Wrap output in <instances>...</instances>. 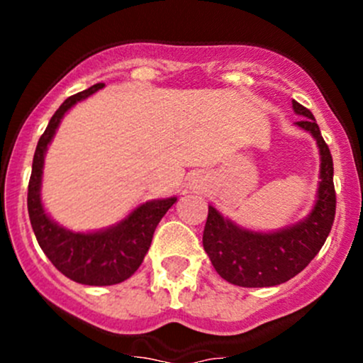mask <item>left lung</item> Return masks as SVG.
I'll use <instances>...</instances> for the list:
<instances>
[{"label": "left lung", "instance_id": "8db88e82", "mask_svg": "<svg viewBox=\"0 0 363 363\" xmlns=\"http://www.w3.org/2000/svg\"><path fill=\"white\" fill-rule=\"evenodd\" d=\"M294 111L303 116L302 121H296V126L309 131L320 149V182L316 203L309 216L283 230L263 233L235 225L208 205L203 250L216 272L237 286L265 288L290 281L320 252L334 225L335 189L330 149L311 111L295 100Z\"/></svg>", "mask_w": 363, "mask_h": 363}]
</instances>
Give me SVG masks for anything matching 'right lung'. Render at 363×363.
Listing matches in <instances>:
<instances>
[{
    "label": "right lung",
    "mask_w": 363,
    "mask_h": 363,
    "mask_svg": "<svg viewBox=\"0 0 363 363\" xmlns=\"http://www.w3.org/2000/svg\"><path fill=\"white\" fill-rule=\"evenodd\" d=\"M104 86L105 84L101 82L94 84L89 89L67 98L50 117L33 156V170L28 186L29 221L40 247L61 274L87 286H111L133 276L151 247L152 235L161 218L177 202V196L149 200L133 208L117 225L87 233L67 230L45 212L40 199V188L47 147L65 113Z\"/></svg>",
    "instance_id": "right-lung-1"
}]
</instances>
